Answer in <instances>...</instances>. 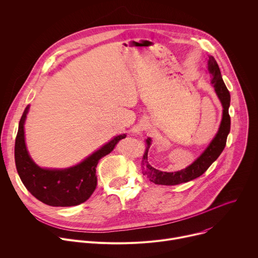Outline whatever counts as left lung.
<instances>
[{
    "label": "left lung",
    "mask_w": 258,
    "mask_h": 258,
    "mask_svg": "<svg viewBox=\"0 0 258 258\" xmlns=\"http://www.w3.org/2000/svg\"><path fill=\"white\" fill-rule=\"evenodd\" d=\"M208 62V69L213 75L212 84L214 85V88L222 102L223 105V119L221 122V126L219 128V131L216 135V137L213 139V141L210 143L208 148L203 151L201 156L189 167H187L184 170L173 172V173H167L162 172L157 169H154L148 164L147 161V153L148 149L150 147L151 140L150 138L146 139V150L144 152V156L142 158V173L143 175H146L150 182L158 184V185H178L181 183L189 182L193 179L198 178L201 176L204 172L211 167V165L220 157V154L223 152L226 143H227V137L230 133L231 128V118L229 115V107H230V92L222 78L221 71L219 68V65L216 61V59L213 56L209 57Z\"/></svg>",
    "instance_id": "8db88e82"
}]
</instances>
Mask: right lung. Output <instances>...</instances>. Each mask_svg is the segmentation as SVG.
I'll return each mask as SVG.
<instances>
[{
	"label": "right lung",
	"instance_id": "obj_1",
	"mask_svg": "<svg viewBox=\"0 0 258 258\" xmlns=\"http://www.w3.org/2000/svg\"><path fill=\"white\" fill-rule=\"evenodd\" d=\"M29 107L20 119L15 139V164L26 189L39 201L50 207H73L85 202L96 188V166L100 159L126 138L119 135L92 153L79 165L65 170L41 169L30 159L24 139V122Z\"/></svg>",
	"mask_w": 258,
	"mask_h": 258
}]
</instances>
